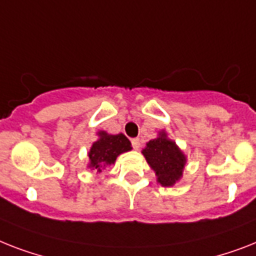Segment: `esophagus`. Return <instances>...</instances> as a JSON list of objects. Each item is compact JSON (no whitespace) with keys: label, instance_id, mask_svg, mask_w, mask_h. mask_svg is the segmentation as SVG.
Wrapping results in <instances>:
<instances>
[{"label":"esophagus","instance_id":"esophagus-1","mask_svg":"<svg viewBox=\"0 0 256 256\" xmlns=\"http://www.w3.org/2000/svg\"><path fill=\"white\" fill-rule=\"evenodd\" d=\"M132 147H134V150H139V147H140V142H139L138 138L132 139Z\"/></svg>","mask_w":256,"mask_h":256}]
</instances>
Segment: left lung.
Listing matches in <instances>:
<instances>
[{
    "label": "left lung",
    "instance_id": "8db88e82",
    "mask_svg": "<svg viewBox=\"0 0 256 256\" xmlns=\"http://www.w3.org/2000/svg\"><path fill=\"white\" fill-rule=\"evenodd\" d=\"M142 154L162 186H174L182 178L186 156L175 140L162 130L155 139L146 143Z\"/></svg>",
    "mask_w": 256,
    "mask_h": 256
}]
</instances>
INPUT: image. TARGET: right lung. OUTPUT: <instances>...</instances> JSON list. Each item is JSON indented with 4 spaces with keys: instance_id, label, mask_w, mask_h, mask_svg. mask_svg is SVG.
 Masks as SVG:
<instances>
[{
    "instance_id": "right-lung-1",
    "label": "right lung",
    "mask_w": 256,
    "mask_h": 256,
    "mask_svg": "<svg viewBox=\"0 0 256 256\" xmlns=\"http://www.w3.org/2000/svg\"><path fill=\"white\" fill-rule=\"evenodd\" d=\"M97 140L93 142L89 150V163L86 166L96 174H101L105 168L116 163L121 154L128 152L132 148V142L122 132L109 134L100 130L97 132Z\"/></svg>"
}]
</instances>
